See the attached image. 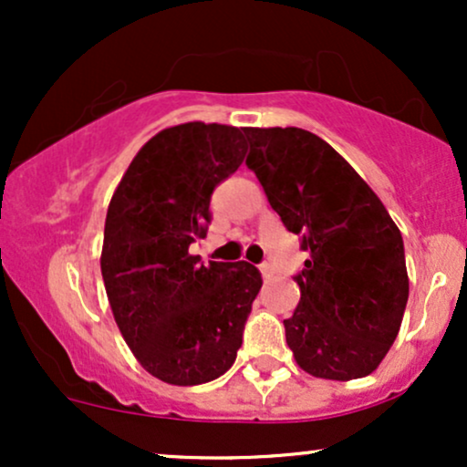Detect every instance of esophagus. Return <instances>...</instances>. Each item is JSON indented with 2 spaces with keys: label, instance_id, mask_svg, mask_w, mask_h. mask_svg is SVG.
I'll list each match as a JSON object with an SVG mask.
<instances>
[{
  "label": "esophagus",
  "instance_id": "obj_1",
  "mask_svg": "<svg viewBox=\"0 0 467 467\" xmlns=\"http://www.w3.org/2000/svg\"><path fill=\"white\" fill-rule=\"evenodd\" d=\"M261 275H264L265 281H272V270H270V265H267V264L261 265Z\"/></svg>",
  "mask_w": 467,
  "mask_h": 467
}]
</instances>
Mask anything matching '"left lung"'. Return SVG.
<instances>
[{
	"label": "left lung",
	"instance_id": "1",
	"mask_svg": "<svg viewBox=\"0 0 467 467\" xmlns=\"http://www.w3.org/2000/svg\"><path fill=\"white\" fill-rule=\"evenodd\" d=\"M245 166L289 233L309 250L294 276L301 303L283 320L314 378L373 373L398 337L406 301L404 241L379 197L323 138L298 127L244 130Z\"/></svg>",
	"mask_w": 467,
	"mask_h": 467
}]
</instances>
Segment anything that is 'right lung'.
Listing matches in <instances>:
<instances>
[{"instance_id": "right-lung-1", "label": "right lung", "mask_w": 467, "mask_h": 467, "mask_svg": "<svg viewBox=\"0 0 467 467\" xmlns=\"http://www.w3.org/2000/svg\"><path fill=\"white\" fill-rule=\"evenodd\" d=\"M244 130L186 122L138 151L111 197L100 272L111 312L138 362L166 384L223 375L244 342L264 278L254 265L192 256L211 195L244 162Z\"/></svg>"}]
</instances>
